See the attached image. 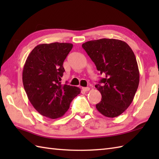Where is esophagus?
<instances>
[{"label": "esophagus", "instance_id": "1", "mask_svg": "<svg viewBox=\"0 0 159 159\" xmlns=\"http://www.w3.org/2000/svg\"><path fill=\"white\" fill-rule=\"evenodd\" d=\"M82 89L83 90V91H85V92H88V91L90 89V88L89 87H82Z\"/></svg>", "mask_w": 159, "mask_h": 159}]
</instances>
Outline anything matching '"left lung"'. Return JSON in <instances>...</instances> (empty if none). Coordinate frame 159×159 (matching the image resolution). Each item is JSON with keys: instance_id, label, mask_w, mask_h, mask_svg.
Masks as SVG:
<instances>
[{"instance_id": "left-lung-1", "label": "left lung", "mask_w": 159, "mask_h": 159, "mask_svg": "<svg viewBox=\"0 0 159 159\" xmlns=\"http://www.w3.org/2000/svg\"><path fill=\"white\" fill-rule=\"evenodd\" d=\"M82 47L104 78L96 88L102 95L96 107L104 116H119L133 102L139 83L136 57L121 40L100 39L87 42Z\"/></svg>"}]
</instances>
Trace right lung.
Masks as SVG:
<instances>
[{"label":"right lung","instance_id":"1","mask_svg":"<svg viewBox=\"0 0 159 159\" xmlns=\"http://www.w3.org/2000/svg\"><path fill=\"white\" fill-rule=\"evenodd\" d=\"M72 47L70 43L39 44L24 66L22 82L30 102L39 113L50 119L62 117L80 92L79 87L60 82L65 72L63 61Z\"/></svg>","mask_w":159,"mask_h":159}]
</instances>
